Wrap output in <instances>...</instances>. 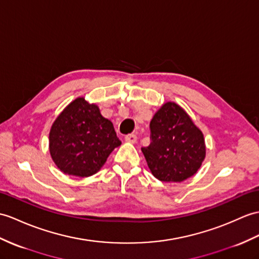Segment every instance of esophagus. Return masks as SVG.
<instances>
[{"label":"esophagus","mask_w":259,"mask_h":259,"mask_svg":"<svg viewBox=\"0 0 259 259\" xmlns=\"http://www.w3.org/2000/svg\"><path fill=\"white\" fill-rule=\"evenodd\" d=\"M124 140L127 142H131V143H135L137 141V136L135 134H130V135H127L124 137Z\"/></svg>","instance_id":"esophagus-1"}]
</instances>
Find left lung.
I'll return each mask as SVG.
<instances>
[{"label":"left lung","instance_id":"8db88e82","mask_svg":"<svg viewBox=\"0 0 259 259\" xmlns=\"http://www.w3.org/2000/svg\"><path fill=\"white\" fill-rule=\"evenodd\" d=\"M150 144L141 148L153 176L162 182H182L194 176L205 158V143L181 107L166 102L150 122Z\"/></svg>","mask_w":259,"mask_h":259}]
</instances>
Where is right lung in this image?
<instances>
[{
    "mask_svg": "<svg viewBox=\"0 0 259 259\" xmlns=\"http://www.w3.org/2000/svg\"><path fill=\"white\" fill-rule=\"evenodd\" d=\"M113 124L99 108L77 98L65 108L50 132V152L56 165L69 176L86 178L98 172L119 147Z\"/></svg>",
    "mask_w": 259,
    "mask_h": 259,
    "instance_id": "right-lung-1",
    "label": "right lung"
}]
</instances>
